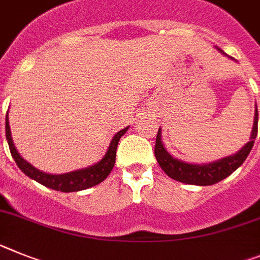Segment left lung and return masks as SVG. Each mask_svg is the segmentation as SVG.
<instances>
[{
	"label": "left lung",
	"mask_w": 260,
	"mask_h": 260,
	"mask_svg": "<svg viewBox=\"0 0 260 260\" xmlns=\"http://www.w3.org/2000/svg\"><path fill=\"white\" fill-rule=\"evenodd\" d=\"M217 50L221 54L226 55L221 48L217 47ZM256 134H258V108L255 105L254 126H252L250 142H247L237 154L206 164L185 163V161H181L172 156L164 148L163 142H161V130L159 128L156 135V142H155V157H156L157 163L161 167V170L174 180L185 184H192V185H213V184L223 180L225 177L230 176L237 168L241 167L243 161L246 160V157L250 154V151H251Z\"/></svg>",
	"instance_id": "8db88e82"
}]
</instances>
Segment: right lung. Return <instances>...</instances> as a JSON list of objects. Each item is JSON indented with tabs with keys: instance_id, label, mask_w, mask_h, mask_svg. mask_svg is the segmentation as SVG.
Listing matches in <instances>:
<instances>
[{
	"instance_id": "add662e5",
	"label": "right lung",
	"mask_w": 260,
	"mask_h": 260,
	"mask_svg": "<svg viewBox=\"0 0 260 260\" xmlns=\"http://www.w3.org/2000/svg\"><path fill=\"white\" fill-rule=\"evenodd\" d=\"M9 114V112H8ZM6 114V139H8L9 148L12 152L13 159L15 160L17 166L19 170L23 172L26 176H28L32 180L38 181L39 184L44 185V187L51 188V189L60 190V192H77V190L88 189L90 187H94L101 181H104L109 174L112 172L113 167L115 163V151H117V146L121 139V137L127 132V127L119 130L117 134L113 137L110 145H109L108 151L104 155V157L96 164H93L90 167L83 168V170L72 171L68 174H61V175H51L46 174L43 171H39L31 166L28 161H26L23 157L19 155L17 151L14 143H13L12 138V132H10V125H9V115Z\"/></svg>"
}]
</instances>
